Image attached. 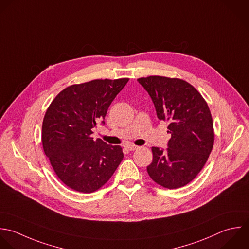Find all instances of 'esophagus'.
<instances>
[{"label": "esophagus", "mask_w": 249, "mask_h": 249, "mask_svg": "<svg viewBox=\"0 0 249 249\" xmlns=\"http://www.w3.org/2000/svg\"><path fill=\"white\" fill-rule=\"evenodd\" d=\"M126 148H127L129 151H134V150L138 149V146H137V145H134V144H127V145H126Z\"/></svg>", "instance_id": "esophagus-1"}]
</instances>
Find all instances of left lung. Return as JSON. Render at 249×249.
<instances>
[{
	"mask_svg": "<svg viewBox=\"0 0 249 249\" xmlns=\"http://www.w3.org/2000/svg\"><path fill=\"white\" fill-rule=\"evenodd\" d=\"M138 81L151 97L157 117L169 122L172 136L167 150L151 148L153 160L147 173L165 188L182 187L198 176L213 150L210 107L197 89L183 79L150 75Z\"/></svg>",
	"mask_w": 249,
	"mask_h": 249,
	"instance_id": "8db88e82",
	"label": "left lung"
}]
</instances>
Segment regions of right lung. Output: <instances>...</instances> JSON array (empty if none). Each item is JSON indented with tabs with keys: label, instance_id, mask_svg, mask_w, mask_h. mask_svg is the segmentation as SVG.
<instances>
[{
	"label": "right lung",
	"instance_id": "add662e5",
	"mask_svg": "<svg viewBox=\"0 0 249 249\" xmlns=\"http://www.w3.org/2000/svg\"><path fill=\"white\" fill-rule=\"evenodd\" d=\"M128 80L95 79L73 84L62 90L48 107L42 121V147L56 176L68 187L95 192L121 163V146L108 145L91 135Z\"/></svg>",
	"mask_w": 249,
	"mask_h": 249
}]
</instances>
